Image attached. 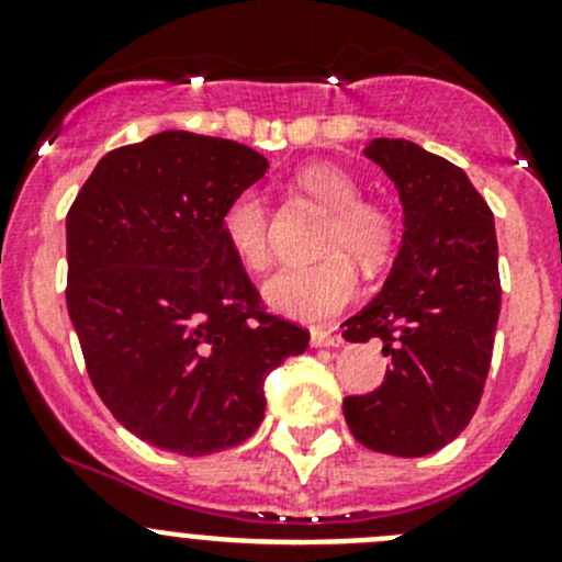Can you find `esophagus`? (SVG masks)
Returning <instances> with one entry per match:
<instances>
[{"label":"esophagus","mask_w":562,"mask_h":562,"mask_svg":"<svg viewBox=\"0 0 562 562\" xmlns=\"http://www.w3.org/2000/svg\"><path fill=\"white\" fill-rule=\"evenodd\" d=\"M310 342H313V348H337V345L342 342V337L328 331V328H313V331H310Z\"/></svg>","instance_id":"esophagus-1"}]
</instances>
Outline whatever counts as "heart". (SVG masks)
Returning a JSON list of instances; mask_svg holds the SVG:
<instances>
[{"label": "heart", "instance_id": "heart-1", "mask_svg": "<svg viewBox=\"0 0 562 562\" xmlns=\"http://www.w3.org/2000/svg\"><path fill=\"white\" fill-rule=\"evenodd\" d=\"M296 187L326 209L317 249L326 258L307 266H285L263 282V299L280 315L321 323L348 307L359 293V269L381 274L400 247L402 225L394 209L375 198H361L353 173L334 162H313L296 173ZM225 245L249 271L271 263L269 206L263 192L247 187L223 209Z\"/></svg>", "mask_w": 562, "mask_h": 562}]
</instances>
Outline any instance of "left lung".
I'll list each match as a JSON object with an SVG mask.
<instances>
[{"mask_svg":"<svg viewBox=\"0 0 562 562\" xmlns=\"http://www.w3.org/2000/svg\"><path fill=\"white\" fill-rule=\"evenodd\" d=\"M364 155L400 190L405 236L383 291L342 331L383 339L391 367L342 413L367 449L424 457L468 427L484 394L501 315L495 220L462 168L413 140L375 138Z\"/></svg>","mask_w":562,"mask_h":562,"instance_id":"8db88e82","label":"left lung"}]
</instances>
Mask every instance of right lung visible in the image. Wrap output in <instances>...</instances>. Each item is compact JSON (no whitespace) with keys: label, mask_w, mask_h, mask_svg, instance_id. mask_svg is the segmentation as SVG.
<instances>
[{"label":"right lung","mask_w":562,"mask_h":562,"mask_svg":"<svg viewBox=\"0 0 562 562\" xmlns=\"http://www.w3.org/2000/svg\"><path fill=\"white\" fill-rule=\"evenodd\" d=\"M266 166L236 140L166 130L108 151L67 212V313L89 381L157 449L245 443L269 372L310 345L266 310L220 228Z\"/></svg>","instance_id":"obj_1"}]
</instances>
